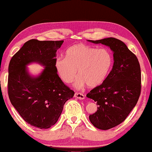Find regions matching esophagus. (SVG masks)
<instances>
[{"label":"esophagus","instance_id":"obj_1","mask_svg":"<svg viewBox=\"0 0 152 152\" xmlns=\"http://www.w3.org/2000/svg\"><path fill=\"white\" fill-rule=\"evenodd\" d=\"M74 97L75 98H77L79 99H85V96L81 93H78L76 92L74 94Z\"/></svg>","mask_w":152,"mask_h":152}]
</instances>
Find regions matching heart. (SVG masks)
<instances>
[{"mask_svg": "<svg viewBox=\"0 0 152 152\" xmlns=\"http://www.w3.org/2000/svg\"><path fill=\"white\" fill-rule=\"evenodd\" d=\"M113 63V56L108 50L97 49L79 43L68 48L66 58H58L55 67L58 76L66 84L72 82L78 73L79 76L74 86L81 89L86 85L94 88L102 84L110 71Z\"/></svg>", "mask_w": 152, "mask_h": 152, "instance_id": "1", "label": "heart"}]
</instances>
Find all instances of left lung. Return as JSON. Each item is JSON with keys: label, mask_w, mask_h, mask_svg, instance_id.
Wrapping results in <instances>:
<instances>
[{"label": "left lung", "mask_w": 152, "mask_h": 152, "mask_svg": "<svg viewBox=\"0 0 152 152\" xmlns=\"http://www.w3.org/2000/svg\"><path fill=\"white\" fill-rule=\"evenodd\" d=\"M109 47L113 53V68L105 81L86 94L96 102L97 110L89 115L94 127L114 128L126 120L141 94V68L136 56L122 41L113 37L88 40Z\"/></svg>", "instance_id": "left-lung-1"}]
</instances>
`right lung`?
Masks as SVG:
<instances>
[{"instance_id":"obj_1","label":"right lung","mask_w":152,"mask_h":152,"mask_svg":"<svg viewBox=\"0 0 152 152\" xmlns=\"http://www.w3.org/2000/svg\"><path fill=\"white\" fill-rule=\"evenodd\" d=\"M63 42L30 39L13 56L8 66V91L11 104L26 123L40 129L56 124L66 102L74 95L55 67L56 52ZM34 62L44 67L37 76L30 75L27 68Z\"/></svg>"}]
</instances>
